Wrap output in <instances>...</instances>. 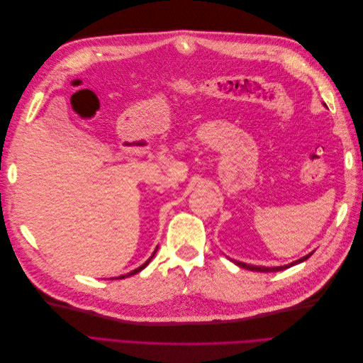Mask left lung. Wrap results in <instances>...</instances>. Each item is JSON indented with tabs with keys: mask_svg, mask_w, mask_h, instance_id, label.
Instances as JSON below:
<instances>
[{
	"mask_svg": "<svg viewBox=\"0 0 363 363\" xmlns=\"http://www.w3.org/2000/svg\"><path fill=\"white\" fill-rule=\"evenodd\" d=\"M324 106H325V104H324ZM325 107H327V106H325ZM312 255H313V251L309 252V255L303 256V257L298 259V260H294V262L288 263V265H280V267H257V265H251V263H244V262L233 260V259H232V262H235V265H238V267H240V268H244V269H250V271H257V272H277V271L288 269V268L296 265V263H301V262L307 260Z\"/></svg>",
	"mask_w": 363,
	"mask_h": 363,
	"instance_id": "obj_1",
	"label": "left lung"
}]
</instances>
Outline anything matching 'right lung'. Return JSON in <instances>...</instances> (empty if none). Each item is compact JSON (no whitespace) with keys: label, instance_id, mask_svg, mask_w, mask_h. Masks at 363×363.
<instances>
[{"label":"right lung","instance_id":"obj_1","mask_svg":"<svg viewBox=\"0 0 363 363\" xmlns=\"http://www.w3.org/2000/svg\"><path fill=\"white\" fill-rule=\"evenodd\" d=\"M157 248L159 247H156V250L155 251H152V255L144 262V263H142V265L139 267V268H136V269H133V271H130V272H127V274H124V276H119V277H113L112 280H116V279H125V277H130V276H135V274H138L139 271H142V269H144L147 265H148V263H150V260L152 259V257H155V255H156V251H157Z\"/></svg>","mask_w":363,"mask_h":363}]
</instances>
